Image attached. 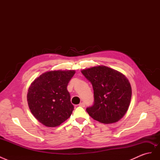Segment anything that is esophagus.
Segmentation results:
<instances>
[{"instance_id": "34e87169", "label": "esophagus", "mask_w": 160, "mask_h": 160, "mask_svg": "<svg viewBox=\"0 0 160 160\" xmlns=\"http://www.w3.org/2000/svg\"><path fill=\"white\" fill-rule=\"evenodd\" d=\"M79 106H81V107H83V108H84L85 106V103H84V102H81V103H79Z\"/></svg>"}]
</instances>
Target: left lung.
I'll return each mask as SVG.
<instances>
[{
    "instance_id": "1",
    "label": "left lung",
    "mask_w": 160,
    "mask_h": 160,
    "mask_svg": "<svg viewBox=\"0 0 160 160\" xmlns=\"http://www.w3.org/2000/svg\"><path fill=\"white\" fill-rule=\"evenodd\" d=\"M81 72L93 86L94 103L86 109L93 119L105 123L118 122L126 113L132 98V87L122 72L99 65Z\"/></svg>"
}]
</instances>
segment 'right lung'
Listing matches in <instances>:
<instances>
[{
    "label": "right lung",
    "instance_id": "add662e5",
    "mask_svg": "<svg viewBox=\"0 0 160 160\" xmlns=\"http://www.w3.org/2000/svg\"><path fill=\"white\" fill-rule=\"evenodd\" d=\"M75 73L74 70L48 71L31 84L28 107L34 117L45 126H59L71 116L74 106L67 88Z\"/></svg>",
    "mask_w": 160,
    "mask_h": 160
}]
</instances>
